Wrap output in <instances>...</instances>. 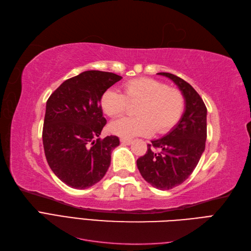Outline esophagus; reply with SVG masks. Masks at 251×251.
<instances>
[{"mask_svg": "<svg viewBox=\"0 0 251 251\" xmlns=\"http://www.w3.org/2000/svg\"><path fill=\"white\" fill-rule=\"evenodd\" d=\"M120 141H121V143L124 144V145H130V144L132 143L131 140H129V139H123V137H122V139H121Z\"/></svg>", "mask_w": 251, "mask_h": 251, "instance_id": "1", "label": "esophagus"}]
</instances>
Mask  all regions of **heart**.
I'll return each instance as SVG.
<instances>
[{
  "mask_svg": "<svg viewBox=\"0 0 251 251\" xmlns=\"http://www.w3.org/2000/svg\"><path fill=\"white\" fill-rule=\"evenodd\" d=\"M128 102L139 103L135 118H123L109 125L111 133L121 137L164 134L178 124L185 106L182 93L159 80L141 77L124 83V94L108 88L100 99L102 110L108 117L122 116Z\"/></svg>",
  "mask_w": 251,
  "mask_h": 251,
  "instance_id": "1",
  "label": "heart"
}]
</instances>
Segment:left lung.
<instances>
[{
    "mask_svg": "<svg viewBox=\"0 0 251 251\" xmlns=\"http://www.w3.org/2000/svg\"><path fill=\"white\" fill-rule=\"evenodd\" d=\"M178 86L185 101L183 115L171 131L151 141L146 154L136 160L143 178L158 190H171L193 173L205 149L206 106L199 94L183 79L157 73Z\"/></svg>",
    "mask_w": 251,
    "mask_h": 251,
    "instance_id": "8db88e82",
    "label": "left lung"
}]
</instances>
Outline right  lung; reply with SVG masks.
Listing matches in <instances>:
<instances>
[{"label":"right lung","mask_w":251,"mask_h":251,"mask_svg":"<svg viewBox=\"0 0 251 251\" xmlns=\"http://www.w3.org/2000/svg\"><path fill=\"white\" fill-rule=\"evenodd\" d=\"M122 77L109 72L85 71L66 80L47 101L43 144L48 164L67 185L83 190L99 182L110 166L116 135L100 139L106 119L102 94Z\"/></svg>","instance_id":"add662e5"}]
</instances>
